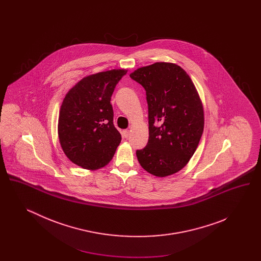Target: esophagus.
<instances>
[{
    "label": "esophagus",
    "instance_id": "1",
    "mask_svg": "<svg viewBox=\"0 0 261 261\" xmlns=\"http://www.w3.org/2000/svg\"><path fill=\"white\" fill-rule=\"evenodd\" d=\"M129 133H130V131L129 130H123L122 131V136L124 137V138H127V137L129 136Z\"/></svg>",
    "mask_w": 261,
    "mask_h": 261
}]
</instances>
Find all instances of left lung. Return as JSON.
Segmentation results:
<instances>
[{"instance_id": "left-lung-1", "label": "left lung", "mask_w": 261, "mask_h": 261, "mask_svg": "<svg viewBox=\"0 0 261 261\" xmlns=\"http://www.w3.org/2000/svg\"><path fill=\"white\" fill-rule=\"evenodd\" d=\"M130 77L146 90L149 141L137 149L141 166L158 177L181 170L195 153L203 132V108L186 71L170 62L140 67Z\"/></svg>"}]
</instances>
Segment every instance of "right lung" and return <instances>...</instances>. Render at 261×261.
<instances>
[{
  "instance_id": "right-lung-1",
  "label": "right lung",
  "mask_w": 261,
  "mask_h": 261,
  "mask_svg": "<svg viewBox=\"0 0 261 261\" xmlns=\"http://www.w3.org/2000/svg\"><path fill=\"white\" fill-rule=\"evenodd\" d=\"M125 69L89 75L69 90L59 117V138L62 150L85 169H98L112 161L121 135L113 125L111 99Z\"/></svg>"
}]
</instances>
